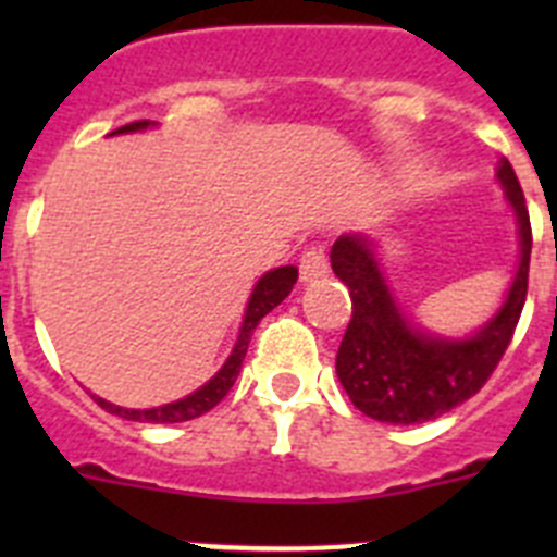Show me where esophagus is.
<instances>
[{
	"instance_id": "obj_1",
	"label": "esophagus",
	"mask_w": 557,
	"mask_h": 557,
	"mask_svg": "<svg viewBox=\"0 0 557 557\" xmlns=\"http://www.w3.org/2000/svg\"><path fill=\"white\" fill-rule=\"evenodd\" d=\"M329 273V259L323 245H312V248L304 250L301 256V282H314L321 275Z\"/></svg>"
}]
</instances>
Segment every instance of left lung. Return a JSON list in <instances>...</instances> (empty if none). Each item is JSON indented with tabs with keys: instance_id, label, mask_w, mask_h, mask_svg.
Returning <instances> with one entry per match:
<instances>
[{
	"instance_id": "left-lung-1",
	"label": "left lung",
	"mask_w": 557,
	"mask_h": 557,
	"mask_svg": "<svg viewBox=\"0 0 557 557\" xmlns=\"http://www.w3.org/2000/svg\"><path fill=\"white\" fill-rule=\"evenodd\" d=\"M505 200L519 225V268L491 321L466 337L416 326L391 287L382 250L366 234H343L332 245V270L351 295L337 351V379L351 405L385 424H424L474 396L510 346L528 298L533 231L519 178L508 159L496 166Z\"/></svg>"
}]
</instances>
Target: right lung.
Returning <instances> with one entry per match:
<instances>
[{
  "instance_id": "1",
  "label": "right lung",
  "mask_w": 557,
  "mask_h": 557,
  "mask_svg": "<svg viewBox=\"0 0 557 557\" xmlns=\"http://www.w3.org/2000/svg\"><path fill=\"white\" fill-rule=\"evenodd\" d=\"M152 125H156V122H147V120L131 122V125L108 133V136H120V133H139V131H147V127H152ZM295 282H298V268H293V264L268 270V273H264L262 278L256 282L253 293H250V298H248V309H245L243 326H239V337H236L228 359H225L223 368H220V371L214 373V376H211L206 385H200L198 391L189 393V396L178 398V401H170V405L150 407V410H127V407L111 405V401H106V398H100V396H95V401L102 407V410L113 412V416L127 418V421H141V424H181V421H191V418L203 416V412H209L211 407H218L220 401L225 398V393L234 387L236 376H239V368H243L245 354H248L250 334H253V329L259 326V321H262L264 314L273 312V309L278 307V304H282L289 293H293Z\"/></svg>"
}]
</instances>
